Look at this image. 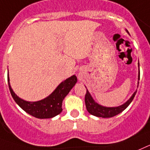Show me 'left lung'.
Instances as JSON below:
<instances>
[{"label":"left lung","mask_w":150,"mask_h":150,"mask_svg":"<svg viewBox=\"0 0 150 150\" xmlns=\"http://www.w3.org/2000/svg\"><path fill=\"white\" fill-rule=\"evenodd\" d=\"M127 32L128 33L127 31ZM138 67H139V62H138ZM139 80H140V70H139V74H138V81ZM137 84H139V82L137 83ZM137 91L133 93L131 98L127 100V102H125L121 106H116V107H106V106H101V105L95 102L93 97H91L89 91L87 90V92H86L85 94V99H84L86 108H87V110H88L90 114L95 115V116L101 117V118H111V117L115 116V115H116L123 112L127 106H129L130 103L132 102L133 99Z\"/></svg>","instance_id":"left-lung-1"}]
</instances>
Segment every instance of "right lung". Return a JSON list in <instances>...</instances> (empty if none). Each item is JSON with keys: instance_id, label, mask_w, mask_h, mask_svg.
<instances>
[{"instance_id": "obj_1", "label": "right lung", "mask_w": 150, "mask_h": 150, "mask_svg": "<svg viewBox=\"0 0 150 150\" xmlns=\"http://www.w3.org/2000/svg\"><path fill=\"white\" fill-rule=\"evenodd\" d=\"M77 80V77L72 75L60 83L47 97L36 102H29L19 98L14 93L10 84L9 74L7 75L9 89L15 102L25 112L38 118H50L59 115L62 111V101L76 84Z\"/></svg>"}]
</instances>
